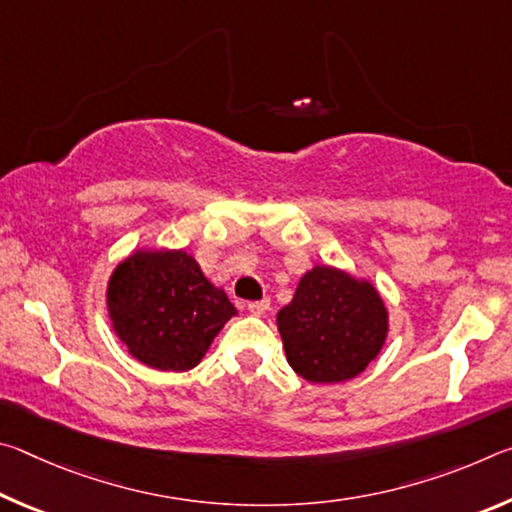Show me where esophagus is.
Instances as JSON below:
<instances>
[{
  "mask_svg": "<svg viewBox=\"0 0 512 512\" xmlns=\"http://www.w3.org/2000/svg\"><path fill=\"white\" fill-rule=\"evenodd\" d=\"M268 307H271V302H268L266 298L264 300H255V302H248V311L253 316H264Z\"/></svg>",
  "mask_w": 512,
  "mask_h": 512,
  "instance_id": "esophagus-1",
  "label": "esophagus"
}]
</instances>
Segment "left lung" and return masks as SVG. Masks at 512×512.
<instances>
[{"mask_svg": "<svg viewBox=\"0 0 512 512\" xmlns=\"http://www.w3.org/2000/svg\"><path fill=\"white\" fill-rule=\"evenodd\" d=\"M275 320L289 366L311 384L361 375L388 339V307L379 289L368 277L329 264L300 277Z\"/></svg>", "mask_w": 512, "mask_h": 512, "instance_id": "left-lung-1", "label": "left lung"}]
</instances>
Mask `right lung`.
I'll return each instance as SVG.
<instances>
[{"label": "right lung", "mask_w": 512, "mask_h": 512, "mask_svg": "<svg viewBox=\"0 0 512 512\" xmlns=\"http://www.w3.org/2000/svg\"><path fill=\"white\" fill-rule=\"evenodd\" d=\"M108 318L128 354L144 366L185 372L203 361L237 309L183 248H137L115 266Z\"/></svg>", "instance_id": "right-lung-1"}]
</instances>
